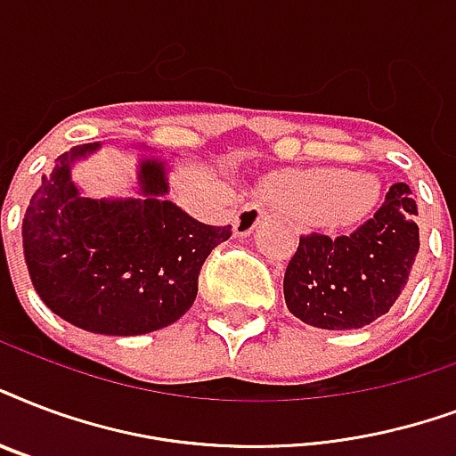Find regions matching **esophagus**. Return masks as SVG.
<instances>
[{
	"label": "esophagus",
	"instance_id": "esophagus-1",
	"mask_svg": "<svg viewBox=\"0 0 456 456\" xmlns=\"http://www.w3.org/2000/svg\"><path fill=\"white\" fill-rule=\"evenodd\" d=\"M263 217H265V205L258 203V200H248V203H243L241 210L236 213L234 232L239 236L251 234L253 227H256Z\"/></svg>",
	"mask_w": 456,
	"mask_h": 456
}]
</instances>
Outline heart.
I'll return each instance as SVG.
<instances>
[{"mask_svg": "<svg viewBox=\"0 0 456 456\" xmlns=\"http://www.w3.org/2000/svg\"><path fill=\"white\" fill-rule=\"evenodd\" d=\"M274 196L298 220L344 227L373 210L380 198V183L370 174L305 169L284 174L274 186Z\"/></svg>", "mask_w": 456, "mask_h": 456, "instance_id": "b5f03b06", "label": "heart"}]
</instances>
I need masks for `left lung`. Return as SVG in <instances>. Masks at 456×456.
Here are the masks:
<instances>
[{"instance_id": "obj_1", "label": "left lung", "mask_w": 456, "mask_h": 456, "mask_svg": "<svg viewBox=\"0 0 456 456\" xmlns=\"http://www.w3.org/2000/svg\"><path fill=\"white\" fill-rule=\"evenodd\" d=\"M416 200L395 183L380 210L352 234H305L284 273V301L322 330H359L390 311L419 253Z\"/></svg>"}]
</instances>
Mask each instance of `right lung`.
Segmentation results:
<instances>
[{"label": "right lung", "instance_id": "right-lung-1", "mask_svg": "<svg viewBox=\"0 0 456 456\" xmlns=\"http://www.w3.org/2000/svg\"><path fill=\"white\" fill-rule=\"evenodd\" d=\"M97 145L54 159L23 217V253L47 308L100 335H143L189 311L198 274L232 224L213 227L165 200V165L143 159L138 200L83 198L71 165Z\"/></svg>", "mask_w": 456, "mask_h": 456}]
</instances>
